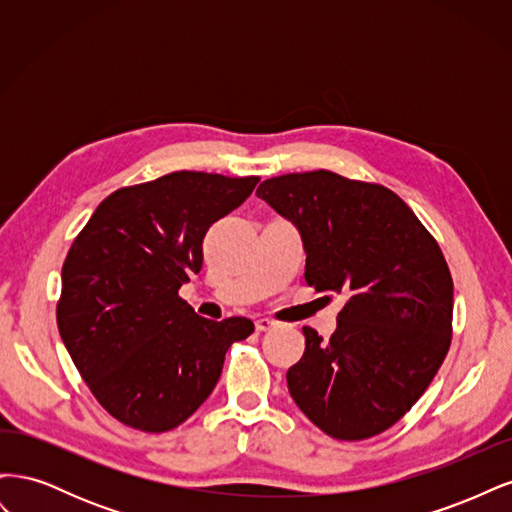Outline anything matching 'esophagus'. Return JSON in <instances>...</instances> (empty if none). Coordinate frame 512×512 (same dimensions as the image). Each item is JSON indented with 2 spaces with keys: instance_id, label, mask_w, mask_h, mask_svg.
<instances>
[{
  "instance_id": "obj_1",
  "label": "esophagus",
  "mask_w": 512,
  "mask_h": 512,
  "mask_svg": "<svg viewBox=\"0 0 512 512\" xmlns=\"http://www.w3.org/2000/svg\"><path fill=\"white\" fill-rule=\"evenodd\" d=\"M275 327H277V322L271 320V318H258V320H256V331H260V333L271 331V329H275Z\"/></svg>"
}]
</instances>
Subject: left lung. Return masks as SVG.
Returning a JSON list of instances; mask_svg holds the SVG:
<instances>
[{
  "mask_svg": "<svg viewBox=\"0 0 512 512\" xmlns=\"http://www.w3.org/2000/svg\"><path fill=\"white\" fill-rule=\"evenodd\" d=\"M258 198L297 224L305 282L346 294L337 331L305 327L286 374L301 412L335 440L393 427L425 393L453 339V277L431 232L395 192L331 170L260 183Z\"/></svg>",
  "mask_w": 512,
  "mask_h": 512,
  "instance_id": "left-lung-1",
  "label": "left lung"
}]
</instances>
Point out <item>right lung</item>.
Instances as JSON below:
<instances>
[{
    "mask_svg": "<svg viewBox=\"0 0 512 512\" xmlns=\"http://www.w3.org/2000/svg\"><path fill=\"white\" fill-rule=\"evenodd\" d=\"M260 177L177 170L106 196L61 267L59 335L100 406L138 431L175 429L220 380L247 318H200L179 297L203 239Z\"/></svg>",
    "mask_w": 512,
    "mask_h": 512,
    "instance_id": "obj_1",
    "label": "right lung"
}]
</instances>
